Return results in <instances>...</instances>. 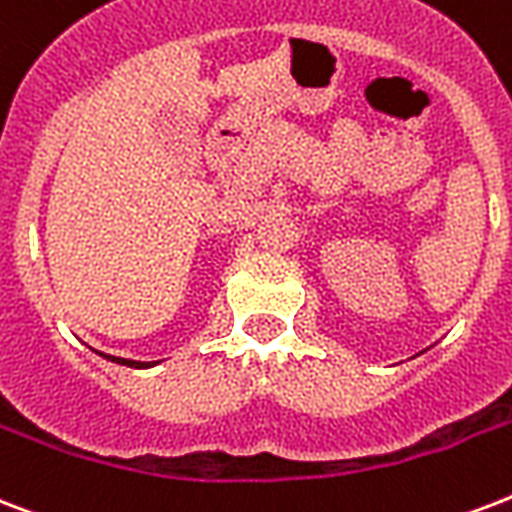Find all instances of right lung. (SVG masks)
<instances>
[{
  "instance_id": "1",
  "label": "right lung",
  "mask_w": 512,
  "mask_h": 512,
  "mask_svg": "<svg viewBox=\"0 0 512 512\" xmlns=\"http://www.w3.org/2000/svg\"><path fill=\"white\" fill-rule=\"evenodd\" d=\"M101 354V351H99ZM104 360L109 362H117V365H126V368H152L155 362H136V360H123V357H112V354H101Z\"/></svg>"
}]
</instances>
